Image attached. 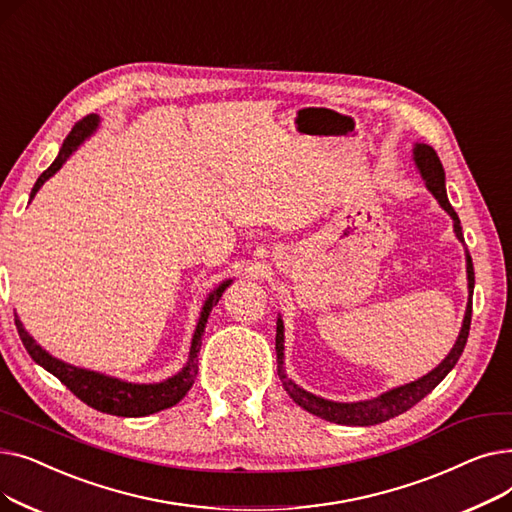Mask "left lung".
Returning a JSON list of instances; mask_svg holds the SVG:
<instances>
[{
  "instance_id": "8db88e82",
  "label": "left lung",
  "mask_w": 512,
  "mask_h": 512,
  "mask_svg": "<svg viewBox=\"0 0 512 512\" xmlns=\"http://www.w3.org/2000/svg\"><path fill=\"white\" fill-rule=\"evenodd\" d=\"M413 159L415 166L421 174V178L425 180L427 191L432 193L438 203L442 205V209L450 215L454 222V234L461 242H465L463 238V228H461V220L456 211L452 209L448 197H446V176H444V168L442 161L438 157V153L425 145V143H417L413 149ZM467 255V280H469V301H467V311H465V319H463V328L459 332V338H456L452 351L446 355V359L436 367L429 371L423 378L392 388L384 394H380L378 398L371 400H361V402H334V400H326L321 396H315L307 390H303L301 386L294 384L286 371H284V324L282 317H278V326H276V355H278V375L280 382L284 386V390L288 392V396L297 402L299 407H303L305 411H309L311 415H317L326 421L338 423V425H378L384 423L392 417H398L400 413L409 411L411 407H415L421 398H425L429 392H432L444 378L448 375V371L456 365V361L461 359L465 344L469 338V330H471V309H473V286H475V272H473V261L469 251H465Z\"/></svg>"
}]
</instances>
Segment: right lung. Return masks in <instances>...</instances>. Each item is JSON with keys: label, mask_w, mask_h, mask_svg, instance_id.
<instances>
[{"label": "right lung", "mask_w": 512, "mask_h": 512, "mask_svg": "<svg viewBox=\"0 0 512 512\" xmlns=\"http://www.w3.org/2000/svg\"><path fill=\"white\" fill-rule=\"evenodd\" d=\"M99 126V116H87L80 122L74 124V128L70 130V134L66 137L58 157L53 159V164L37 178L33 191H31V201L37 195L39 188L45 184V180H49L53 174H56L62 166L64 161L72 155V151H76V147L83 143L85 139H89L91 134L97 130ZM232 280L222 282L218 288H215L203 309H201V317H199V324L195 328L193 334V342H191V353H188V361L186 365L172 375V378L164 380V382H157V384H132V382H124L118 378H110V375H103L91 369H83V367H74L68 365L56 357H51L47 351L33 340V336L24 330L22 321L18 319V315H14L16 321V330L18 336L26 348V353L33 357L35 363H39L43 369H47L51 375H56V378L76 396L85 402V405L107 413V415H118V417H145L157 411H164L174 407L176 402H180L186 392L193 388L195 378H197V371H199V351H201V336L205 332V324H207V317L211 313V309L218 305L220 297L224 294V290L230 286Z\"/></svg>", "instance_id": "add662e5"}]
</instances>
